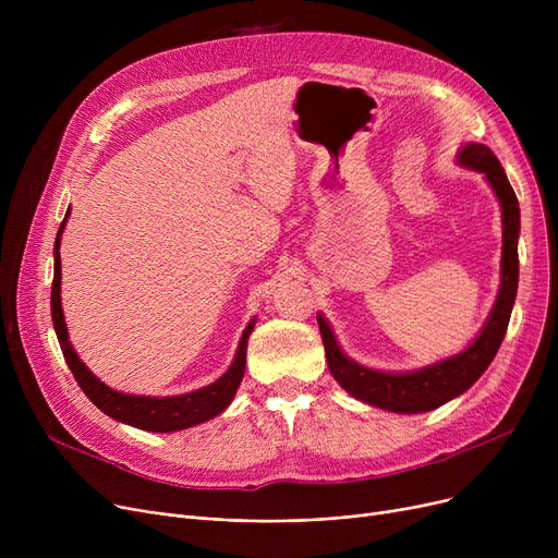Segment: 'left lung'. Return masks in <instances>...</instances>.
I'll list each match as a JSON object with an SVG mask.
<instances>
[{
    "label": "left lung",
    "instance_id": "8db88e82",
    "mask_svg": "<svg viewBox=\"0 0 558 558\" xmlns=\"http://www.w3.org/2000/svg\"><path fill=\"white\" fill-rule=\"evenodd\" d=\"M457 165L482 173L502 208V264L500 289L480 335L461 353L414 371H379L350 360L324 314H316L332 377L353 398L387 409L393 414H423L471 389L500 348L518 294V238L520 205L507 173L486 144L465 142L457 151Z\"/></svg>",
    "mask_w": 558,
    "mask_h": 558
}]
</instances>
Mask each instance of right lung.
I'll use <instances>...</instances> for the list:
<instances>
[{"instance_id":"right-lung-1","label":"right lung","mask_w":558,"mask_h":558,"mask_svg":"<svg viewBox=\"0 0 558 558\" xmlns=\"http://www.w3.org/2000/svg\"><path fill=\"white\" fill-rule=\"evenodd\" d=\"M68 217H70V208L65 213L61 228H58L56 244H53L51 320H53L58 343H61V350H63V357H65L70 371L74 373L83 393L90 398V402L97 404V409H101V412L106 416H110L112 421H120L124 425L146 429V432H179V429H187V427H194L198 423H205V421L219 416L223 409L232 402L234 393H238V389L242 385L244 368H246V345H248V337L255 328V318H251L248 326L244 328L240 345H238V353H234V360L230 362L228 371L208 387H201L196 391L181 393V396L158 398V396L122 393V391L104 385L101 379L81 362L78 353L74 350L70 335H68L63 305H61V238H63Z\"/></svg>"}]
</instances>
